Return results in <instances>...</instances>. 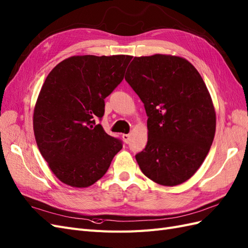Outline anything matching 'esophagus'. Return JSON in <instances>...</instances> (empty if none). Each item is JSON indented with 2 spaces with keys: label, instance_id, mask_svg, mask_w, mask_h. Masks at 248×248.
<instances>
[{
  "label": "esophagus",
  "instance_id": "obj_1",
  "mask_svg": "<svg viewBox=\"0 0 248 248\" xmlns=\"http://www.w3.org/2000/svg\"><path fill=\"white\" fill-rule=\"evenodd\" d=\"M123 139L125 143H129L130 142V139H131V135L130 134H124L123 135Z\"/></svg>",
  "mask_w": 248,
  "mask_h": 248
}]
</instances>
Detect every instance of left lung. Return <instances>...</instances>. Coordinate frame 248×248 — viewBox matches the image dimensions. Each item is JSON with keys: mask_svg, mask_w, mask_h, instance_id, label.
<instances>
[{"mask_svg": "<svg viewBox=\"0 0 248 248\" xmlns=\"http://www.w3.org/2000/svg\"><path fill=\"white\" fill-rule=\"evenodd\" d=\"M125 81L144 104L147 143L136 155L145 176L162 186L188 181L210 151L216 113L197 69L179 56L134 57Z\"/></svg>", "mask_w": 248, "mask_h": 248, "instance_id": "left-lung-1", "label": "left lung"}]
</instances>
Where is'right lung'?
<instances>
[{
    "instance_id": "obj_1",
    "label": "right lung",
    "mask_w": 248,
    "mask_h": 248,
    "mask_svg": "<svg viewBox=\"0 0 248 248\" xmlns=\"http://www.w3.org/2000/svg\"><path fill=\"white\" fill-rule=\"evenodd\" d=\"M129 55L72 56L46 77L33 113V130L42 157L62 183L86 188L103 178L120 140L96 118L105 98L123 81Z\"/></svg>"
}]
</instances>
